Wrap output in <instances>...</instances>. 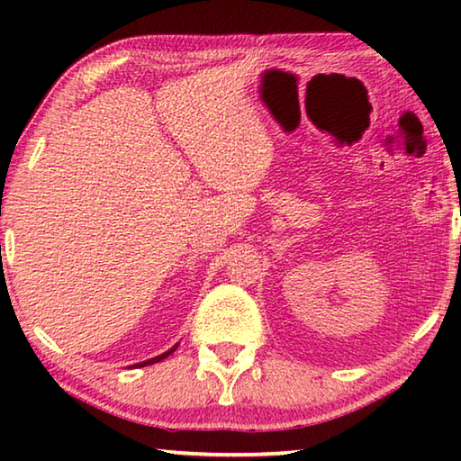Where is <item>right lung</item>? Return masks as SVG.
Here are the masks:
<instances>
[{
  "mask_svg": "<svg viewBox=\"0 0 461 461\" xmlns=\"http://www.w3.org/2000/svg\"><path fill=\"white\" fill-rule=\"evenodd\" d=\"M178 348V343H175L173 348L168 349V352H165V354H160V356H154V357H150V360H144V362H138V364H134V366H130V368H144V366H150V364H156V362H160V360H165V357H168L170 354L175 352V349Z\"/></svg>",
  "mask_w": 461,
  "mask_h": 461,
  "instance_id": "right-lung-1",
  "label": "right lung"
}]
</instances>
